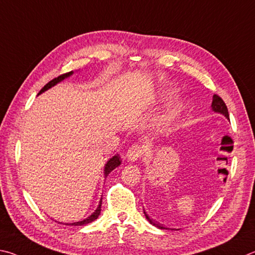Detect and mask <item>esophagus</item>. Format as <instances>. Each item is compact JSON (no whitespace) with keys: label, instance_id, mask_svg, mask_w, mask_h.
Segmentation results:
<instances>
[{"label":"esophagus","instance_id":"1","mask_svg":"<svg viewBox=\"0 0 255 255\" xmlns=\"http://www.w3.org/2000/svg\"><path fill=\"white\" fill-rule=\"evenodd\" d=\"M143 153H144L143 146L140 144H133L131 148L128 150L127 158L128 161L134 162V161H136V160H139L142 155H143Z\"/></svg>","mask_w":255,"mask_h":255}]
</instances>
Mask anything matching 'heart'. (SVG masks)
Listing matches in <instances>:
<instances>
[{"label": "heart", "mask_w": 255, "mask_h": 255, "mask_svg": "<svg viewBox=\"0 0 255 255\" xmlns=\"http://www.w3.org/2000/svg\"><path fill=\"white\" fill-rule=\"evenodd\" d=\"M185 109L184 104H177L176 106H173V109L170 111V113L168 114V116L166 118L167 122H170V121L175 120L178 115H179L182 111Z\"/></svg>", "instance_id": "heart-1"}]
</instances>
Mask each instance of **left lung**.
I'll list each match as a JSON object with an SVG mask.
<instances>
[{
  "instance_id": "obj_1",
  "label": "left lung",
  "mask_w": 255,
  "mask_h": 255,
  "mask_svg": "<svg viewBox=\"0 0 255 255\" xmlns=\"http://www.w3.org/2000/svg\"><path fill=\"white\" fill-rule=\"evenodd\" d=\"M212 110H213L214 112H216V113L223 114V115L225 116L226 119H230V116H229V111H227V106L225 105L224 101H223L222 98H221L220 96H218V95H214V96H213ZM143 212H144V211H143ZM144 215H145V217H146V220H148V221L150 222V224L154 225L155 227H159V229H162V230H164V227H163L162 225H160L159 223H155V222H153L152 220H151V218L148 216V214H146L145 212H144Z\"/></svg>"
}]
</instances>
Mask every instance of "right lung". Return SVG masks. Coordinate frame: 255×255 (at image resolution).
Masks as SVG:
<instances>
[{
  "label": "right lung",
  "instance_id": "1",
  "mask_svg": "<svg viewBox=\"0 0 255 255\" xmlns=\"http://www.w3.org/2000/svg\"><path fill=\"white\" fill-rule=\"evenodd\" d=\"M73 73H74V71H69V73H66V74H62V75H60V76H58L57 78H53V79L50 80V82H49L47 85H44L41 91L39 92L38 95H40V94L43 93V92H46L47 89L51 88L52 86H55V85H57L58 83H60L61 80H64V79L67 78V77H69V76L73 75ZM120 164H121V158H120L119 154H116V155H114L113 158H111V159L109 160V161H107V163L105 164V168H104V176H105V177L109 176V173H110L111 171H113L116 167L120 166ZM101 206H102V198H101L100 205H98V207L96 208V211L94 212L91 216H88L87 218H85V220H83V221L75 222V223H71V224H66V225L82 226V225L88 224V223L94 222L98 216H100V214H101Z\"/></svg>",
  "mask_w": 255,
  "mask_h": 255
}]
</instances>
